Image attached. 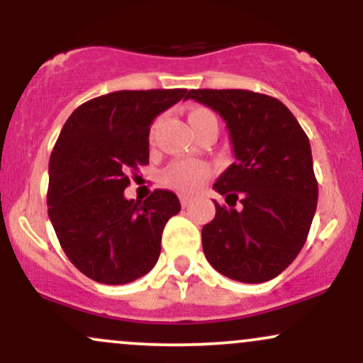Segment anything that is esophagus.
<instances>
[{
    "label": "esophagus",
    "mask_w": 363,
    "mask_h": 363,
    "mask_svg": "<svg viewBox=\"0 0 363 363\" xmlns=\"http://www.w3.org/2000/svg\"><path fill=\"white\" fill-rule=\"evenodd\" d=\"M193 201V198H191V196H187V194H181V205L182 206H189V203Z\"/></svg>",
    "instance_id": "obj_1"
}]
</instances>
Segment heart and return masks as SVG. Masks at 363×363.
<instances>
[{"instance_id":"obj_1","label":"heart","mask_w":363,"mask_h":363,"mask_svg":"<svg viewBox=\"0 0 363 363\" xmlns=\"http://www.w3.org/2000/svg\"><path fill=\"white\" fill-rule=\"evenodd\" d=\"M213 112L208 111L206 107H193L187 112V121H189L193 131H196L199 126L213 121ZM210 167L203 162L196 160H177L174 162L170 167L165 170L164 182L172 189L182 191V193H191L196 191L198 187L203 186V182L210 177Z\"/></svg>"}]
</instances>
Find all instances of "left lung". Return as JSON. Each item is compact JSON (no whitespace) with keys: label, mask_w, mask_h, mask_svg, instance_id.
Masks as SVG:
<instances>
[{"label":"left lung","mask_w":363,"mask_h":363,"mask_svg":"<svg viewBox=\"0 0 363 363\" xmlns=\"http://www.w3.org/2000/svg\"><path fill=\"white\" fill-rule=\"evenodd\" d=\"M225 121L235 162L213 189L240 210L215 203L201 230L203 252L223 277L262 283L289 268L306 244L318 208L311 143L278 99L251 90H189Z\"/></svg>","instance_id":"obj_1"}]
</instances>
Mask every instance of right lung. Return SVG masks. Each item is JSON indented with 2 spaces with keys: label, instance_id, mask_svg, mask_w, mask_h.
Masks as SVG:
<instances>
[{
  "label": "right lung",
  "instance_id": "right-lung-1",
  "mask_svg": "<svg viewBox=\"0 0 363 363\" xmlns=\"http://www.w3.org/2000/svg\"><path fill=\"white\" fill-rule=\"evenodd\" d=\"M184 89L119 90L82 104L62 126L49 160L48 213L68 259L106 285L147 274L160 256L162 232L181 211L172 191L143 203L124 198L129 170L148 164L153 119Z\"/></svg>",
  "mask_w": 363,
  "mask_h": 363
}]
</instances>
